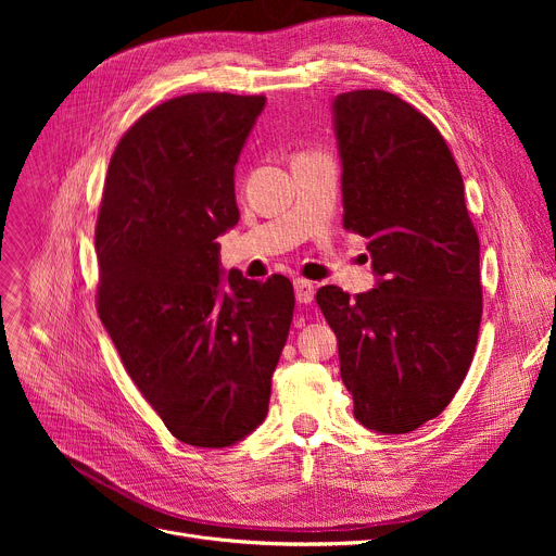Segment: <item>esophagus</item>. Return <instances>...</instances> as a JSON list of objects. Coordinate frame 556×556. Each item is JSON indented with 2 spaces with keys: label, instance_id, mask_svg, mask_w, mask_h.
<instances>
[{
  "label": "esophagus",
  "instance_id": "1",
  "mask_svg": "<svg viewBox=\"0 0 556 556\" xmlns=\"http://www.w3.org/2000/svg\"><path fill=\"white\" fill-rule=\"evenodd\" d=\"M293 286H295V298H298L300 304H311V302H313V295H315L313 281L298 277V279L293 281Z\"/></svg>",
  "mask_w": 556,
  "mask_h": 556
}]
</instances>
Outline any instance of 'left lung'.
Listing matches in <instances>:
<instances>
[{"label": "left lung", "mask_w": 556, "mask_h": 556, "mask_svg": "<svg viewBox=\"0 0 556 556\" xmlns=\"http://www.w3.org/2000/svg\"><path fill=\"white\" fill-rule=\"evenodd\" d=\"M344 229L367 239L376 286L317 306L338 338L354 417L383 434L434 419L471 367L480 319V241L444 137L396 94L333 99Z\"/></svg>", "instance_id": "left-lung-1"}]
</instances>
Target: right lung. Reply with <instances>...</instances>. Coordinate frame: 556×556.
I'll return each instance as SVG.
<instances>
[{
  "label": "right lung",
  "instance_id": "add662e5",
  "mask_svg": "<svg viewBox=\"0 0 556 556\" xmlns=\"http://www.w3.org/2000/svg\"><path fill=\"white\" fill-rule=\"evenodd\" d=\"M266 97L170 99L122 137L97 223L99 317L132 383L175 440L237 444L263 424L293 323L281 275L223 277L239 223L233 166Z\"/></svg>",
  "mask_w": 556,
  "mask_h": 556
}]
</instances>
